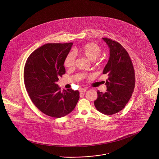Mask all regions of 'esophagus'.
<instances>
[{
    "label": "esophagus",
    "instance_id": "obj_1",
    "mask_svg": "<svg viewBox=\"0 0 159 159\" xmlns=\"http://www.w3.org/2000/svg\"><path fill=\"white\" fill-rule=\"evenodd\" d=\"M86 91V88H80L79 89V92L81 93H84Z\"/></svg>",
    "mask_w": 159,
    "mask_h": 159
}]
</instances>
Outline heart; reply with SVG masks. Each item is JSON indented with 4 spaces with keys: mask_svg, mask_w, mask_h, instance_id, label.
Instances as JSON below:
<instances>
[{
    "mask_svg": "<svg viewBox=\"0 0 159 159\" xmlns=\"http://www.w3.org/2000/svg\"><path fill=\"white\" fill-rule=\"evenodd\" d=\"M75 52L87 58L91 61L95 60L101 53V49L94 43H89L83 46L79 49H75ZM75 64V57L72 52L68 53L66 57L64 66L66 68H73Z\"/></svg>",
    "mask_w": 159,
    "mask_h": 159,
    "instance_id": "b5f03b06",
    "label": "heart"
}]
</instances>
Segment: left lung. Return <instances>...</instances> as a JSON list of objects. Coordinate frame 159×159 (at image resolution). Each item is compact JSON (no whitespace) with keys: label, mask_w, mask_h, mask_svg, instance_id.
I'll return each mask as SVG.
<instances>
[{"label":"left lung","mask_w":159,"mask_h":159,"mask_svg":"<svg viewBox=\"0 0 159 159\" xmlns=\"http://www.w3.org/2000/svg\"><path fill=\"white\" fill-rule=\"evenodd\" d=\"M102 39L110 48L109 60L102 73L108 78L106 82L107 91H98L94 105L100 113L112 115L123 109L130 98L135 84V71L126 49L110 39Z\"/></svg>","instance_id":"8db88e82"}]
</instances>
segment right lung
<instances>
[{
    "mask_svg": "<svg viewBox=\"0 0 159 159\" xmlns=\"http://www.w3.org/2000/svg\"><path fill=\"white\" fill-rule=\"evenodd\" d=\"M73 43H47L27 58L24 81L31 101L42 113L60 118L71 113L79 99V92L64 89L57 84L66 73L64 61Z\"/></svg>",
    "mask_w": 159,
    "mask_h": 159,
    "instance_id": "obj_1",
    "label": "right lung"
}]
</instances>
